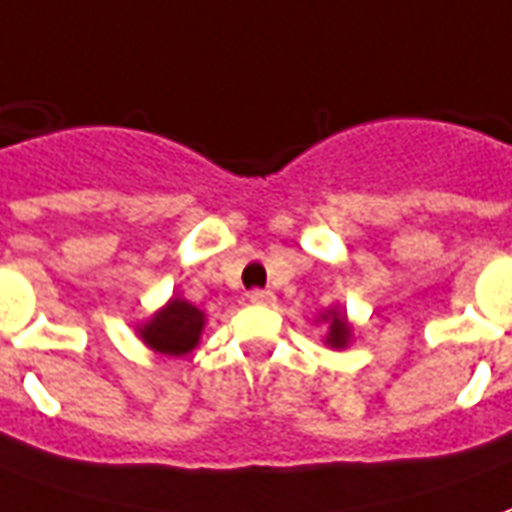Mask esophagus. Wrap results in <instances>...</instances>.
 <instances>
[{
	"label": "esophagus",
	"mask_w": 512,
	"mask_h": 512,
	"mask_svg": "<svg viewBox=\"0 0 512 512\" xmlns=\"http://www.w3.org/2000/svg\"><path fill=\"white\" fill-rule=\"evenodd\" d=\"M249 301L257 306H268L274 304V293H271V290H252V293H249Z\"/></svg>",
	"instance_id": "obj_1"
}]
</instances>
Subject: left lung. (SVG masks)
I'll list each match as a JSON object with an SVG mask.
<instances>
[{"instance_id": "8db88e82", "label": "left lung", "mask_w": 512, "mask_h": 512, "mask_svg": "<svg viewBox=\"0 0 512 512\" xmlns=\"http://www.w3.org/2000/svg\"><path fill=\"white\" fill-rule=\"evenodd\" d=\"M323 320L331 328H328V336H325V344L328 347H336V350H344L347 344H350V336H352V328L350 323H347V317H344L339 309H328V312L323 314Z\"/></svg>"}]
</instances>
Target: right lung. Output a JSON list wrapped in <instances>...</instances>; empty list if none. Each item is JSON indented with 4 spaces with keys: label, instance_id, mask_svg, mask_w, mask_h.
Wrapping results in <instances>:
<instances>
[{
    "label": "right lung",
    "instance_id": "add662e5",
    "mask_svg": "<svg viewBox=\"0 0 512 512\" xmlns=\"http://www.w3.org/2000/svg\"><path fill=\"white\" fill-rule=\"evenodd\" d=\"M206 314L184 298H170L149 323L138 328L140 339L162 355H187L198 347Z\"/></svg>",
    "mask_w": 512,
    "mask_h": 512
}]
</instances>
